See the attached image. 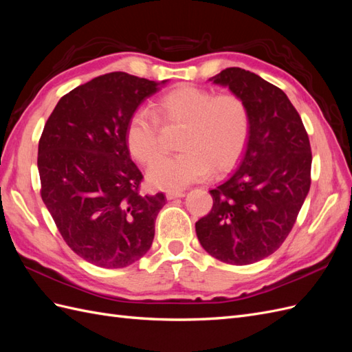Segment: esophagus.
I'll list each match as a JSON object with an SVG mask.
<instances>
[{
	"instance_id": "obj_1",
	"label": "esophagus",
	"mask_w": 352,
	"mask_h": 352,
	"mask_svg": "<svg viewBox=\"0 0 352 352\" xmlns=\"http://www.w3.org/2000/svg\"><path fill=\"white\" fill-rule=\"evenodd\" d=\"M184 197H185V192H182V190H167L166 192V198L168 201L175 198H184Z\"/></svg>"
}]
</instances>
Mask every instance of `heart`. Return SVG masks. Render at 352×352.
<instances>
[{"mask_svg":"<svg viewBox=\"0 0 352 352\" xmlns=\"http://www.w3.org/2000/svg\"><path fill=\"white\" fill-rule=\"evenodd\" d=\"M154 114L167 126H184L179 150L184 154L158 160L146 172L153 188L177 190L212 175L233 168L243 154L250 135V114L235 94L180 85L160 97ZM126 144L132 157L150 164L163 153L160 124L145 110L135 111L126 127Z\"/></svg>","mask_w":352,"mask_h":352,"instance_id":"heart-1","label":"heart"}]
</instances>
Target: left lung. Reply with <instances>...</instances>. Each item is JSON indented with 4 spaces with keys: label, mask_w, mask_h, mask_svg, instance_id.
Returning a JSON list of instances; mask_svg holds the SVG:
<instances>
[{
    "label": "left lung",
    "mask_w": 352,
    "mask_h": 352,
    "mask_svg": "<svg viewBox=\"0 0 352 352\" xmlns=\"http://www.w3.org/2000/svg\"><path fill=\"white\" fill-rule=\"evenodd\" d=\"M208 80L245 102L250 135L238 168L210 190L212 208L195 232L214 258L252 264L289 235L310 190V141L286 94L258 74L229 67Z\"/></svg>",
    "instance_id": "8db88e82"
}]
</instances>
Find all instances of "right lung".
<instances>
[{"label": "right lung", "mask_w": 352, "mask_h": 352, "mask_svg": "<svg viewBox=\"0 0 352 352\" xmlns=\"http://www.w3.org/2000/svg\"><path fill=\"white\" fill-rule=\"evenodd\" d=\"M167 80L102 74L63 97L38 145L41 197L63 239L105 269L133 264L151 248L166 197L141 195L142 173L126 144L131 116Z\"/></svg>", "instance_id": "obj_1"}]
</instances>
